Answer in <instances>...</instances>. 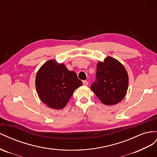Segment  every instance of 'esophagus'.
<instances>
[{
	"instance_id": "esophagus-1",
	"label": "esophagus",
	"mask_w": 157,
	"mask_h": 157,
	"mask_svg": "<svg viewBox=\"0 0 157 157\" xmlns=\"http://www.w3.org/2000/svg\"><path fill=\"white\" fill-rule=\"evenodd\" d=\"M89 83V82L87 81V80H84V81H83V84L84 85V86H87Z\"/></svg>"
}]
</instances>
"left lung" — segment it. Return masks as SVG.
Listing matches in <instances>:
<instances>
[{"instance_id":"8db88e82","label":"left lung","mask_w":157,"mask_h":157,"mask_svg":"<svg viewBox=\"0 0 157 157\" xmlns=\"http://www.w3.org/2000/svg\"><path fill=\"white\" fill-rule=\"evenodd\" d=\"M128 87V75L124 66L110 56L98 62L96 81L91 89L102 103L114 105L123 100Z\"/></svg>"}]
</instances>
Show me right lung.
<instances>
[{
    "instance_id": "1",
    "label": "right lung",
    "mask_w": 157,
    "mask_h": 157,
    "mask_svg": "<svg viewBox=\"0 0 157 157\" xmlns=\"http://www.w3.org/2000/svg\"><path fill=\"white\" fill-rule=\"evenodd\" d=\"M82 85L74 71L55 60L45 62L37 71L35 86L40 99L53 109H63L74 91Z\"/></svg>"
}]
</instances>
